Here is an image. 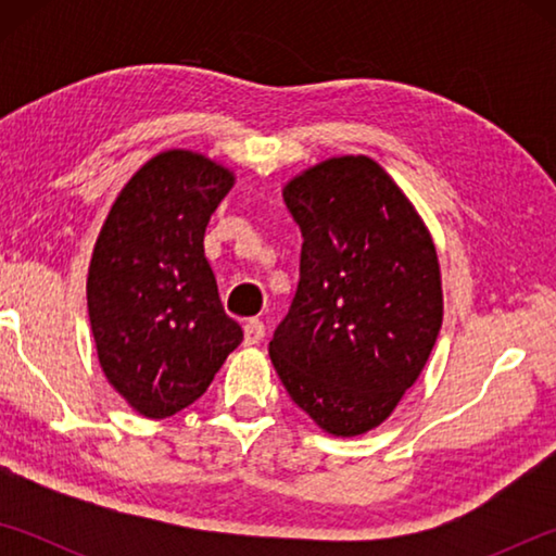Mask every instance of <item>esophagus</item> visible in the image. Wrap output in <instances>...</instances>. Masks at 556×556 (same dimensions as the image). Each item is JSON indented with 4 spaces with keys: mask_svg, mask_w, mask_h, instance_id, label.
Segmentation results:
<instances>
[{
    "mask_svg": "<svg viewBox=\"0 0 556 556\" xmlns=\"http://www.w3.org/2000/svg\"><path fill=\"white\" fill-rule=\"evenodd\" d=\"M262 338H265V324H262L260 318H250V321L244 324V345H257Z\"/></svg>",
    "mask_w": 556,
    "mask_h": 556,
    "instance_id": "34e87169",
    "label": "esophagus"
}]
</instances>
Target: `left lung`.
Returning a JSON list of instances; mask_svg holds the SVG:
<instances>
[{
	"mask_svg": "<svg viewBox=\"0 0 556 556\" xmlns=\"http://www.w3.org/2000/svg\"><path fill=\"white\" fill-rule=\"evenodd\" d=\"M281 193L304 248L294 304L269 341L271 365L318 429L368 434L419 380L437 343L444 291L434 238L365 154L308 166Z\"/></svg>",
	"mask_w": 556,
	"mask_h": 556,
	"instance_id": "obj_1",
	"label": "left lung"
}]
</instances>
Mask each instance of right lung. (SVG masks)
<instances>
[{"instance_id":"1","label":"right lung","mask_w":556,"mask_h":556,"mask_svg":"<svg viewBox=\"0 0 556 556\" xmlns=\"http://www.w3.org/2000/svg\"><path fill=\"white\" fill-rule=\"evenodd\" d=\"M235 172L166 149L122 186L88 267L100 368L131 409L164 419L208 390L242 328L223 312L203 235Z\"/></svg>"}]
</instances>
